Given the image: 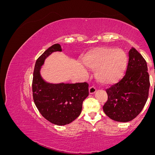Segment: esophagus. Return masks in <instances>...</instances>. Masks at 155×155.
<instances>
[{
	"mask_svg": "<svg viewBox=\"0 0 155 155\" xmlns=\"http://www.w3.org/2000/svg\"><path fill=\"white\" fill-rule=\"evenodd\" d=\"M96 92V88H95V86H91L90 88H89V93L90 94H93V93H95Z\"/></svg>",
	"mask_w": 155,
	"mask_h": 155,
	"instance_id": "34e87169",
	"label": "esophagus"
}]
</instances>
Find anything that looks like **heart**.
<instances>
[{
	"instance_id": "b5f03b06",
	"label": "heart",
	"mask_w": 155,
	"mask_h": 155,
	"mask_svg": "<svg viewBox=\"0 0 155 155\" xmlns=\"http://www.w3.org/2000/svg\"><path fill=\"white\" fill-rule=\"evenodd\" d=\"M84 62L86 67L95 70V77L105 85L115 84L125 75L128 57L121 48L97 47L86 54Z\"/></svg>"
}]
</instances>
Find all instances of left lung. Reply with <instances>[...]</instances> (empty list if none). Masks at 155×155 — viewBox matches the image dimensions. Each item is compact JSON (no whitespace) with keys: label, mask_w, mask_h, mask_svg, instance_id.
Returning <instances> with one entry per match:
<instances>
[{"label":"left lung","mask_w":155,"mask_h":155,"mask_svg":"<svg viewBox=\"0 0 155 155\" xmlns=\"http://www.w3.org/2000/svg\"><path fill=\"white\" fill-rule=\"evenodd\" d=\"M150 76L147 62L133 48L126 74L120 81L106 89L107 100L103 111L112 120L128 122L140 114L149 95Z\"/></svg>","instance_id":"8db88e82"}]
</instances>
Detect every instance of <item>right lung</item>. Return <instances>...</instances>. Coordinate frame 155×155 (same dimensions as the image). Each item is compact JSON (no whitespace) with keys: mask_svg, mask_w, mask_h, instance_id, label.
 I'll list each match as a JSON object with an SVG mask.
<instances>
[{"mask_svg":"<svg viewBox=\"0 0 155 155\" xmlns=\"http://www.w3.org/2000/svg\"><path fill=\"white\" fill-rule=\"evenodd\" d=\"M55 51H62L60 44H54L37 59L35 64L32 91L33 99L41 114L56 125H66L79 116L83 101L88 97V84H53L45 82L40 74L41 67L45 58Z\"/></svg>","mask_w":155,"mask_h":155,"instance_id":"1","label":"right lung"}]
</instances>
